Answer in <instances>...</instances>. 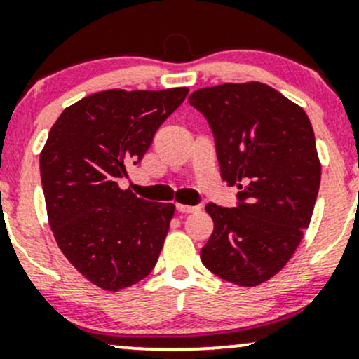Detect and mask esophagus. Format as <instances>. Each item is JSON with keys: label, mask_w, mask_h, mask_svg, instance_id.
I'll return each mask as SVG.
<instances>
[{"label": "esophagus", "mask_w": 359, "mask_h": 359, "mask_svg": "<svg viewBox=\"0 0 359 359\" xmlns=\"http://www.w3.org/2000/svg\"><path fill=\"white\" fill-rule=\"evenodd\" d=\"M176 210L183 212V214H194V212L200 210V207L198 205H183V203H178V205H176Z\"/></svg>", "instance_id": "1"}]
</instances>
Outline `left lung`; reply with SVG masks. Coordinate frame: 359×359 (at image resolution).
Wrapping results in <instances>:
<instances>
[{
    "mask_svg": "<svg viewBox=\"0 0 359 359\" xmlns=\"http://www.w3.org/2000/svg\"><path fill=\"white\" fill-rule=\"evenodd\" d=\"M209 121L221 178L238 187V207L207 203L214 221L202 264L227 283L272 279L302 243L317 202L320 165L303 107L267 83H222L188 97Z\"/></svg>",
    "mask_w": 359,
    "mask_h": 359,
    "instance_id": "obj_1",
    "label": "left lung"
}]
</instances>
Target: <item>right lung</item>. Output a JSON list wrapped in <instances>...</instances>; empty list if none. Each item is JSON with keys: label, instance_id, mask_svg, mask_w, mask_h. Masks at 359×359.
Here are the masks:
<instances>
[{"label": "right lung", "instance_id": "right-lung-1", "mask_svg": "<svg viewBox=\"0 0 359 359\" xmlns=\"http://www.w3.org/2000/svg\"><path fill=\"white\" fill-rule=\"evenodd\" d=\"M187 95V87L95 92L49 132L41 152L49 226L68 262L104 291L133 286L157 264L175 205L138 198L118 181Z\"/></svg>", "mask_w": 359, "mask_h": 359}]
</instances>
